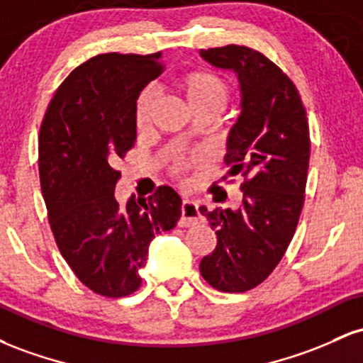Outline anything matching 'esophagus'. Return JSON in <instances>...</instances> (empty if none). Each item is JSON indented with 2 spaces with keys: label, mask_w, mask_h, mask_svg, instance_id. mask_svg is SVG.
<instances>
[{
  "label": "esophagus",
  "mask_w": 363,
  "mask_h": 363,
  "mask_svg": "<svg viewBox=\"0 0 363 363\" xmlns=\"http://www.w3.org/2000/svg\"><path fill=\"white\" fill-rule=\"evenodd\" d=\"M199 218H201V213H199V203L194 201V199H184L181 205V220H179V225H181V227L194 225Z\"/></svg>",
  "instance_id": "esophagus-1"
}]
</instances>
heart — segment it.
Returning a JSON list of instances; mask_svg holds the SVG:
<instances>
[{"label":"heart","instance_id":"obj_1","mask_svg":"<svg viewBox=\"0 0 363 363\" xmlns=\"http://www.w3.org/2000/svg\"><path fill=\"white\" fill-rule=\"evenodd\" d=\"M176 90L184 97L191 111H213L218 112L227 102V86L215 74L208 72H191L176 80ZM155 95L153 91L145 90L136 101L135 121L138 129H143L148 124L150 114H152Z\"/></svg>","mask_w":363,"mask_h":363}]
</instances>
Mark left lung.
<instances>
[{
  "label": "left lung",
  "instance_id": "8db88e82",
  "mask_svg": "<svg viewBox=\"0 0 363 363\" xmlns=\"http://www.w3.org/2000/svg\"><path fill=\"white\" fill-rule=\"evenodd\" d=\"M199 56L239 83L240 112L223 160L232 176L245 177L239 208H199L218 237L199 272L213 289L240 294L269 277L295 234L309 169V124L294 83L261 52L230 44L201 49Z\"/></svg>",
  "mask_w": 363,
  "mask_h": 363
}]
</instances>
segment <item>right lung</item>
<instances>
[{
	"instance_id": "add662e5",
	"label": "right lung",
	"mask_w": 363,
	"mask_h": 363,
	"mask_svg": "<svg viewBox=\"0 0 363 363\" xmlns=\"http://www.w3.org/2000/svg\"><path fill=\"white\" fill-rule=\"evenodd\" d=\"M162 52L99 54L62 82L39 135L40 189L51 230L69 268L104 297L140 289V268L158 232L181 218V196L162 186L121 206L112 165L136 141V101L157 77Z\"/></svg>"
}]
</instances>
